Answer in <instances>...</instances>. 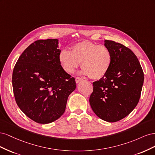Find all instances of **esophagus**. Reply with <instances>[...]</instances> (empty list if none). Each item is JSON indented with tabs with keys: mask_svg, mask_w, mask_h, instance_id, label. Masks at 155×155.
Returning a JSON list of instances; mask_svg holds the SVG:
<instances>
[{
	"mask_svg": "<svg viewBox=\"0 0 155 155\" xmlns=\"http://www.w3.org/2000/svg\"><path fill=\"white\" fill-rule=\"evenodd\" d=\"M82 80H83V79L81 78H79V77H76V82L77 83H78L79 82H80V81H82Z\"/></svg>",
	"mask_w": 155,
	"mask_h": 155,
	"instance_id": "obj_1",
	"label": "esophagus"
}]
</instances>
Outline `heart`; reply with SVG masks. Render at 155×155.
I'll return each mask as SVG.
<instances>
[{
	"mask_svg": "<svg viewBox=\"0 0 155 155\" xmlns=\"http://www.w3.org/2000/svg\"><path fill=\"white\" fill-rule=\"evenodd\" d=\"M59 60L65 72L73 73L81 63L83 74L91 79H100L109 70L112 56L105 46L83 41L74 45L71 51L62 50L59 54Z\"/></svg>",
	"mask_w": 155,
	"mask_h": 155,
	"instance_id": "1",
	"label": "heart"
}]
</instances>
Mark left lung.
<instances>
[{
  "mask_svg": "<svg viewBox=\"0 0 155 155\" xmlns=\"http://www.w3.org/2000/svg\"><path fill=\"white\" fill-rule=\"evenodd\" d=\"M104 42L112 54V63L105 76L93 82L89 102L100 118L116 122L129 115L137 105L143 72L132 50L113 41Z\"/></svg>",
  "mask_w": 155,
  "mask_h": 155,
  "instance_id": "obj_1",
  "label": "left lung"
}]
</instances>
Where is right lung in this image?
Returning a JSON list of instances; mask_svg holds the SVG:
<instances>
[{"mask_svg": "<svg viewBox=\"0 0 155 155\" xmlns=\"http://www.w3.org/2000/svg\"><path fill=\"white\" fill-rule=\"evenodd\" d=\"M58 47V39L35 41L23 51L13 68L12 85L17 104L39 124L60 118L68 96L76 87L75 78L61 65Z\"/></svg>", "mask_w": 155, "mask_h": 155, "instance_id": "1", "label": "right lung"}]
</instances>
